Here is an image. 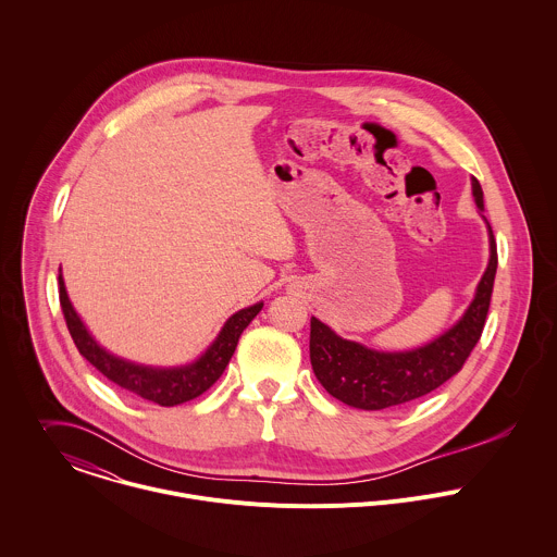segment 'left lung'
Returning <instances> with one entry per match:
<instances>
[{"label":"left lung","instance_id":"8db88e82","mask_svg":"<svg viewBox=\"0 0 557 557\" xmlns=\"http://www.w3.org/2000/svg\"><path fill=\"white\" fill-rule=\"evenodd\" d=\"M471 187L478 209L484 211L478 178H471ZM488 245V267L475 288L471 306L451 330L431 344L405 352H381L339 337L325 323L312 317L310 361L321 385L344 405L363 411H381L405 405L444 385L462 368L486 323L497 271V245L491 225Z\"/></svg>","mask_w":557,"mask_h":557}]
</instances>
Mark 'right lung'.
I'll use <instances>...</instances> for the list:
<instances>
[{
  "label": "right lung",
  "mask_w": 557,
  "mask_h": 557,
  "mask_svg": "<svg viewBox=\"0 0 557 557\" xmlns=\"http://www.w3.org/2000/svg\"><path fill=\"white\" fill-rule=\"evenodd\" d=\"M58 284H60V306L64 312V321L79 352L112 383L161 407H176L202 396L222 376L227 361L234 355V348L238 344L243 330L262 310V304H256L232 314L225 321L215 342L207 348V352L198 361L181 368H150V366H139V363L120 359L112 352H108L103 346H99V342L88 334L86 325L77 317L66 295L62 273L58 277Z\"/></svg>",
  "instance_id": "right-lung-1"
}]
</instances>
